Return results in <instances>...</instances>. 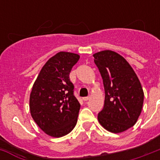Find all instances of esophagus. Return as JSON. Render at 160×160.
<instances>
[{
	"mask_svg": "<svg viewBox=\"0 0 160 160\" xmlns=\"http://www.w3.org/2000/svg\"><path fill=\"white\" fill-rule=\"evenodd\" d=\"M90 100V96H87V97L83 98V100H85V101H86V100Z\"/></svg>",
	"mask_w": 160,
	"mask_h": 160,
	"instance_id": "obj_1",
	"label": "esophagus"
}]
</instances>
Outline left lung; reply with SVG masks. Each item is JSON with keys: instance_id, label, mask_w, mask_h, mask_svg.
<instances>
[{"instance_id": "obj_1", "label": "left lung", "mask_w": 160, "mask_h": 160, "mask_svg": "<svg viewBox=\"0 0 160 160\" xmlns=\"http://www.w3.org/2000/svg\"><path fill=\"white\" fill-rule=\"evenodd\" d=\"M93 56L105 88V104L98 120L108 131H125L134 126L141 113V84L130 65L116 52L103 51Z\"/></svg>"}]
</instances>
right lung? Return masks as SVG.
I'll list each match as a JSON object with an SVG mask.
<instances>
[{
    "label": "right lung",
    "mask_w": 160,
    "mask_h": 160,
    "mask_svg": "<svg viewBox=\"0 0 160 160\" xmlns=\"http://www.w3.org/2000/svg\"><path fill=\"white\" fill-rule=\"evenodd\" d=\"M79 59L77 54L60 51L49 59L34 83L30 95L31 114L50 136L66 135L77 123L80 105L74 95L70 73Z\"/></svg>",
    "instance_id": "obj_1"
}]
</instances>
